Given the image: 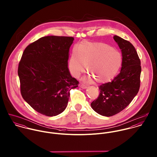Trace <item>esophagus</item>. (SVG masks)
<instances>
[{"label": "esophagus", "mask_w": 157, "mask_h": 157, "mask_svg": "<svg viewBox=\"0 0 157 157\" xmlns=\"http://www.w3.org/2000/svg\"><path fill=\"white\" fill-rule=\"evenodd\" d=\"M80 88H83V89H86L87 88V86L85 85H83V84H82L80 85Z\"/></svg>", "instance_id": "1"}]
</instances>
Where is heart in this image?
<instances>
[{"label": "heart", "mask_w": 157, "mask_h": 157, "mask_svg": "<svg viewBox=\"0 0 157 157\" xmlns=\"http://www.w3.org/2000/svg\"><path fill=\"white\" fill-rule=\"evenodd\" d=\"M121 54L109 45L101 42H82L72 51L69 67L74 76L77 77L85 71L86 65L90 75L98 83L112 78L121 67ZM93 78L89 77V80Z\"/></svg>", "instance_id": "heart-1"}]
</instances>
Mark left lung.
I'll list each match as a JSON object with an SVG mask.
<instances>
[{
	"label": "left lung",
	"mask_w": 157,
	"mask_h": 157,
	"mask_svg": "<svg viewBox=\"0 0 157 157\" xmlns=\"http://www.w3.org/2000/svg\"><path fill=\"white\" fill-rule=\"evenodd\" d=\"M122 54L120 72L111 82L100 85V94L90 106L100 115L111 117L126 108L140 89L141 62L134 46L118 36H113Z\"/></svg>",
	"instance_id": "obj_1"
}]
</instances>
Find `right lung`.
Masks as SVG:
<instances>
[{"label": "right lung", "mask_w": 157, "mask_h": 157, "mask_svg": "<svg viewBox=\"0 0 157 157\" xmlns=\"http://www.w3.org/2000/svg\"><path fill=\"white\" fill-rule=\"evenodd\" d=\"M72 37L49 36L28 45L18 67L23 98L37 112L49 117L63 112L70 90L78 82L68 69Z\"/></svg>", "instance_id": "1"}]
</instances>
